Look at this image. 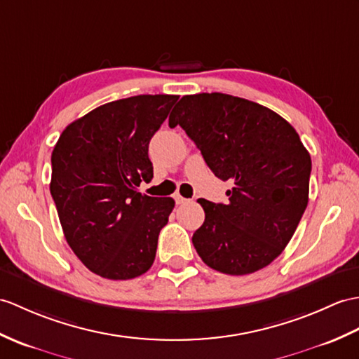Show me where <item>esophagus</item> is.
I'll return each instance as SVG.
<instances>
[{
	"mask_svg": "<svg viewBox=\"0 0 359 359\" xmlns=\"http://www.w3.org/2000/svg\"><path fill=\"white\" fill-rule=\"evenodd\" d=\"M174 200H176V203H177V205H182V203H187V202H188V198L182 197L180 194H176V196H174Z\"/></svg>",
	"mask_w": 359,
	"mask_h": 359,
	"instance_id": "obj_1",
	"label": "esophagus"
}]
</instances>
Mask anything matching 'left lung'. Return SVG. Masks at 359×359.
<instances>
[{
    "instance_id": "left-lung-1",
    "label": "left lung",
    "mask_w": 359,
    "mask_h": 359,
    "mask_svg": "<svg viewBox=\"0 0 359 359\" xmlns=\"http://www.w3.org/2000/svg\"><path fill=\"white\" fill-rule=\"evenodd\" d=\"M170 127L185 130L206 165L229 180V203L198 198L205 222L193 236L210 268L246 275L271 264L292 238L309 200L312 170L298 133L280 114L224 93L183 96Z\"/></svg>"
}]
</instances>
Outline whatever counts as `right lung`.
<instances>
[{
  "mask_svg": "<svg viewBox=\"0 0 359 359\" xmlns=\"http://www.w3.org/2000/svg\"><path fill=\"white\" fill-rule=\"evenodd\" d=\"M177 99L139 95L104 104L72 122L53 148L50 193L65 240L99 277L136 278L154 262L174 200L137 187L153 179L149 140Z\"/></svg>",
  "mask_w": 359,
  "mask_h": 359,
  "instance_id": "add662e5",
  "label": "right lung"
}]
</instances>
